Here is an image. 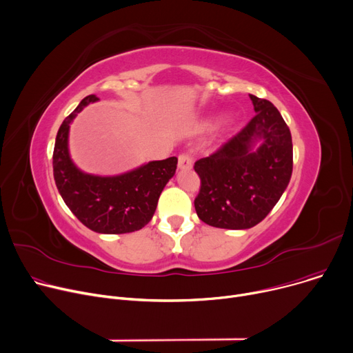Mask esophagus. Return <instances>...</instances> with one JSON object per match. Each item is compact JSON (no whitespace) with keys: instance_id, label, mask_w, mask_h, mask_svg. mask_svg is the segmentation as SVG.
Masks as SVG:
<instances>
[{"instance_id":"1","label":"esophagus","mask_w":353,"mask_h":353,"mask_svg":"<svg viewBox=\"0 0 353 353\" xmlns=\"http://www.w3.org/2000/svg\"><path fill=\"white\" fill-rule=\"evenodd\" d=\"M178 168L181 171H186L192 168V157L190 154H181L178 157Z\"/></svg>"}]
</instances>
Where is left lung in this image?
I'll return each mask as SVG.
<instances>
[{"label": "left lung", "mask_w": 353, "mask_h": 353, "mask_svg": "<svg viewBox=\"0 0 353 353\" xmlns=\"http://www.w3.org/2000/svg\"><path fill=\"white\" fill-rule=\"evenodd\" d=\"M250 97L256 115L212 155L194 165L201 178L195 211L215 228L248 230L259 223L292 175V137L286 122L272 102Z\"/></svg>", "instance_id": "obj_1"}]
</instances>
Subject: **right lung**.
Returning <instances> with one entry per match:
<instances>
[{
  "mask_svg": "<svg viewBox=\"0 0 353 353\" xmlns=\"http://www.w3.org/2000/svg\"><path fill=\"white\" fill-rule=\"evenodd\" d=\"M95 101V95L85 97L61 123L52 154L55 185L71 212L91 231H139L152 219L163 186L175 175L178 158L152 161L117 176H98L78 170L68 152L70 123Z\"/></svg>",
  "mask_w": 353,
  "mask_h": 353,
  "instance_id": "right-lung-1",
  "label": "right lung"
}]
</instances>
